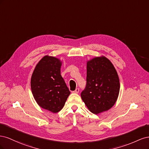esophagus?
<instances>
[{
  "instance_id": "obj_1",
  "label": "esophagus",
  "mask_w": 149,
  "mask_h": 149,
  "mask_svg": "<svg viewBox=\"0 0 149 149\" xmlns=\"http://www.w3.org/2000/svg\"><path fill=\"white\" fill-rule=\"evenodd\" d=\"M79 88H76L74 91H73V93H75V94H78V93H79Z\"/></svg>"
}]
</instances>
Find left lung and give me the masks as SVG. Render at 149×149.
Wrapping results in <instances>:
<instances>
[{"mask_svg": "<svg viewBox=\"0 0 149 149\" xmlns=\"http://www.w3.org/2000/svg\"><path fill=\"white\" fill-rule=\"evenodd\" d=\"M86 86L81 94L82 100L92 113L110 109L118 100L119 78L111 61L104 56L87 61Z\"/></svg>", "mask_w": 149, "mask_h": 149, "instance_id": "1", "label": "left lung"}]
</instances>
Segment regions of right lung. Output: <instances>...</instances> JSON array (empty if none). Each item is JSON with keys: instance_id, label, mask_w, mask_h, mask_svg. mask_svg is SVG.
I'll return each instance as SVG.
<instances>
[{"instance_id": "add662e5", "label": "right lung", "mask_w": 149, "mask_h": 149, "mask_svg": "<svg viewBox=\"0 0 149 149\" xmlns=\"http://www.w3.org/2000/svg\"><path fill=\"white\" fill-rule=\"evenodd\" d=\"M62 61L44 56L36 65L31 78V89L37 103L53 113L61 111L70 91L61 75Z\"/></svg>"}]
</instances>
